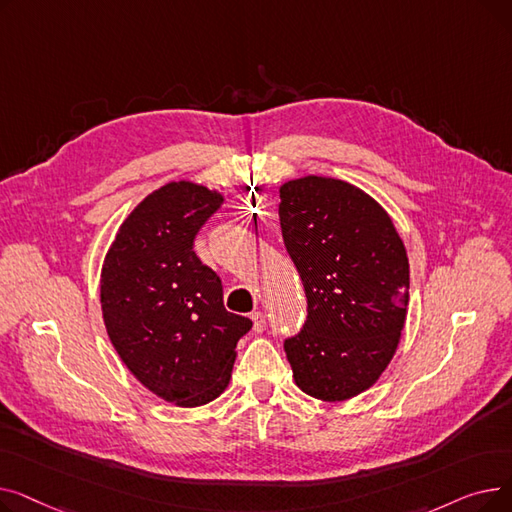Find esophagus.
<instances>
[{"label": "esophagus", "instance_id": "34e87169", "mask_svg": "<svg viewBox=\"0 0 512 512\" xmlns=\"http://www.w3.org/2000/svg\"><path fill=\"white\" fill-rule=\"evenodd\" d=\"M251 319H253V330H255L257 334L265 330V324H267V319H265V315H263L261 311H255V313L251 315Z\"/></svg>", "mask_w": 512, "mask_h": 512}]
</instances>
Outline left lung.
<instances>
[{"mask_svg":"<svg viewBox=\"0 0 512 512\" xmlns=\"http://www.w3.org/2000/svg\"><path fill=\"white\" fill-rule=\"evenodd\" d=\"M284 245L307 297L284 342L297 386L326 402L369 390L392 361L409 307V257L388 211L359 186L303 176L280 186Z\"/></svg>","mask_w":512,"mask_h":512,"instance_id":"8db88e82","label":"left lung"}]
</instances>
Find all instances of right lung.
Here are the masks:
<instances>
[{
  "label": "right lung",
  "mask_w": 512,
  "mask_h": 512,
  "mask_svg": "<svg viewBox=\"0 0 512 512\" xmlns=\"http://www.w3.org/2000/svg\"><path fill=\"white\" fill-rule=\"evenodd\" d=\"M224 195L178 180L122 222L101 267L103 324L122 363L149 392L201 407L230 382L236 344L253 321L226 311L222 280L193 242Z\"/></svg>",
  "instance_id": "right-lung-1"
}]
</instances>
